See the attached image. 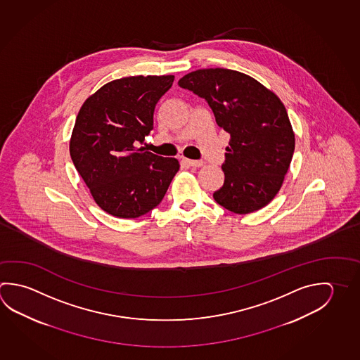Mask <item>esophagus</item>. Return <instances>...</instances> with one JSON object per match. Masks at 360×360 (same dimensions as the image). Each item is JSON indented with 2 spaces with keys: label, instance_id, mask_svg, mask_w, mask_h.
<instances>
[{
  "label": "esophagus",
  "instance_id": "esophagus-1",
  "mask_svg": "<svg viewBox=\"0 0 360 360\" xmlns=\"http://www.w3.org/2000/svg\"><path fill=\"white\" fill-rule=\"evenodd\" d=\"M183 162L184 163H187V165H191V167H202L203 165V160H192V159H183Z\"/></svg>",
  "mask_w": 360,
  "mask_h": 360
}]
</instances>
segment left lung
<instances>
[{"label":"left lung","mask_w":360,"mask_h":360,"mask_svg":"<svg viewBox=\"0 0 360 360\" xmlns=\"http://www.w3.org/2000/svg\"><path fill=\"white\" fill-rule=\"evenodd\" d=\"M179 87L205 98L230 134L214 201L233 214L266 206L282 187L295 152V133L278 96L252 77L225 68L191 72Z\"/></svg>","instance_id":"1"}]
</instances>
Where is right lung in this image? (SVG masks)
<instances>
[{
    "instance_id": "right-lung-1",
    "label": "right lung",
    "mask_w": 360,
    "mask_h": 360,
    "mask_svg": "<svg viewBox=\"0 0 360 360\" xmlns=\"http://www.w3.org/2000/svg\"><path fill=\"white\" fill-rule=\"evenodd\" d=\"M174 76L125 77L84 101L70 143V158L100 207L120 219L148 214L179 171L176 158L146 152L154 108Z\"/></svg>"
}]
</instances>
